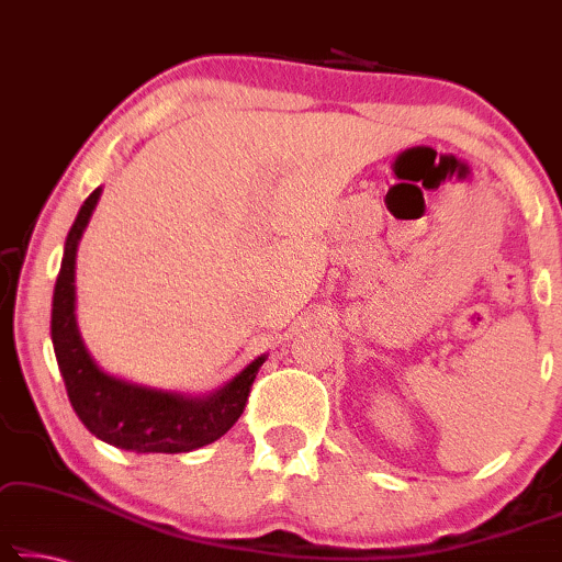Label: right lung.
Returning a JSON list of instances; mask_svg holds the SVG:
<instances>
[{
    "mask_svg": "<svg viewBox=\"0 0 562 562\" xmlns=\"http://www.w3.org/2000/svg\"><path fill=\"white\" fill-rule=\"evenodd\" d=\"M99 198L101 187L88 194L65 238L53 294L50 335L72 411L95 438L124 451L182 453L213 443L240 418L266 355L202 397L144 387L103 372L80 339L76 322V254Z\"/></svg>",
    "mask_w": 562,
    "mask_h": 562,
    "instance_id": "1",
    "label": "right lung"
}]
</instances>
